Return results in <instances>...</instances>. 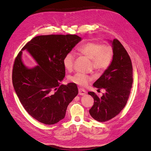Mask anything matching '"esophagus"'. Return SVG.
<instances>
[{"mask_svg":"<svg viewBox=\"0 0 151 151\" xmlns=\"http://www.w3.org/2000/svg\"><path fill=\"white\" fill-rule=\"evenodd\" d=\"M86 93V91L83 88H79V95H84Z\"/></svg>","mask_w":151,"mask_h":151,"instance_id":"obj_1","label":"esophagus"}]
</instances>
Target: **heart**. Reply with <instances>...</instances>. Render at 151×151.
Listing matches in <instances>:
<instances>
[{"label":"heart","mask_w":151,"mask_h":151,"mask_svg":"<svg viewBox=\"0 0 151 151\" xmlns=\"http://www.w3.org/2000/svg\"><path fill=\"white\" fill-rule=\"evenodd\" d=\"M77 53L91 59V65L99 71L106 70L111 65L113 60V50L109 45L89 42L81 45L77 49ZM75 55L68 52L63 58V65L68 71H71L74 67ZM94 78L93 75L76 73L70 77V81L73 83L81 86H86Z\"/></svg>","instance_id":"b5f03b06"}]
</instances>
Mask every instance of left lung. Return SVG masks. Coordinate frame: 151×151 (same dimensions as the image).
I'll return each mask as SVG.
<instances>
[{
    "instance_id": "1",
    "label": "left lung",
    "mask_w": 151,
    "mask_h": 151,
    "mask_svg": "<svg viewBox=\"0 0 151 151\" xmlns=\"http://www.w3.org/2000/svg\"><path fill=\"white\" fill-rule=\"evenodd\" d=\"M113 60L111 65L93 84L106 93L99 98L94 92L88 94L94 98L89 113L94 120L104 122L112 119L124 108L133 83L131 59L122 43L116 39L112 42Z\"/></svg>"
}]
</instances>
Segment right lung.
<instances>
[{
	"instance_id": "add662e5",
	"label": "right lung",
	"mask_w": 151,
	"mask_h": 151,
	"mask_svg": "<svg viewBox=\"0 0 151 151\" xmlns=\"http://www.w3.org/2000/svg\"><path fill=\"white\" fill-rule=\"evenodd\" d=\"M81 38L76 35L36 36L17 54L12 68V84L17 97L29 115L45 125L64 118L68 104L78 94L75 83L60 85L65 75L63 58ZM27 49L38 66L27 68L21 60Z\"/></svg>"
}]
</instances>
